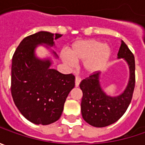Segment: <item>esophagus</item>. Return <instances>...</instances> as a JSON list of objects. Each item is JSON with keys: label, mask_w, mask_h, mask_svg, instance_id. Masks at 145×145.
Masks as SVG:
<instances>
[{"label": "esophagus", "mask_w": 145, "mask_h": 145, "mask_svg": "<svg viewBox=\"0 0 145 145\" xmlns=\"http://www.w3.org/2000/svg\"><path fill=\"white\" fill-rule=\"evenodd\" d=\"M81 78L80 77H78V76H76L75 79V86L76 87H78L79 86V85H80V83H81Z\"/></svg>", "instance_id": "34e87169"}]
</instances>
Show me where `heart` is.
Segmentation results:
<instances>
[{
    "instance_id": "1",
    "label": "heart",
    "mask_w": 145,
    "mask_h": 145,
    "mask_svg": "<svg viewBox=\"0 0 145 145\" xmlns=\"http://www.w3.org/2000/svg\"><path fill=\"white\" fill-rule=\"evenodd\" d=\"M69 56L63 55L62 59L68 67H74V62H83V70L89 74H95L106 66L111 56V48L103 42L83 39L75 42L69 49Z\"/></svg>"
}]
</instances>
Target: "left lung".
<instances>
[{
  "label": "left lung",
  "mask_w": 145,
  "mask_h": 145,
  "mask_svg": "<svg viewBox=\"0 0 145 145\" xmlns=\"http://www.w3.org/2000/svg\"><path fill=\"white\" fill-rule=\"evenodd\" d=\"M118 59H123L128 64L130 76L123 92L118 96H109L100 84V72L92 74L81 81L80 88L83 93L81 114L91 126L103 127L115 123L125 113L131 103L135 88V58L125 42L121 41Z\"/></svg>",
  "instance_id": "obj_1"
}]
</instances>
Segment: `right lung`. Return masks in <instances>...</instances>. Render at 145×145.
Masks as SVG:
<instances>
[{
	"mask_svg": "<svg viewBox=\"0 0 145 145\" xmlns=\"http://www.w3.org/2000/svg\"><path fill=\"white\" fill-rule=\"evenodd\" d=\"M62 36L39 31L20 42L12 59L11 93L14 102L25 119L35 124L48 125L60 118L69 92L75 86V76L51 69L50 58L39 59L35 49H49ZM53 56L57 55L52 51Z\"/></svg>",
	"mask_w": 145,
	"mask_h": 145,
	"instance_id": "right-lung-1",
	"label": "right lung"
}]
</instances>
